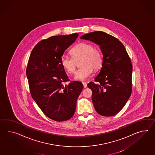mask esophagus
I'll return each instance as SVG.
<instances>
[{"label": "esophagus", "instance_id": "34e87169", "mask_svg": "<svg viewBox=\"0 0 155 155\" xmlns=\"http://www.w3.org/2000/svg\"><path fill=\"white\" fill-rule=\"evenodd\" d=\"M82 83L83 86L84 88H86L87 87V83L86 82H83Z\"/></svg>", "mask_w": 155, "mask_h": 155}]
</instances>
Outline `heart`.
Returning <instances> with one entry per match:
<instances>
[{
	"instance_id": "heart-1",
	"label": "heart",
	"mask_w": 155,
	"mask_h": 155,
	"mask_svg": "<svg viewBox=\"0 0 155 155\" xmlns=\"http://www.w3.org/2000/svg\"><path fill=\"white\" fill-rule=\"evenodd\" d=\"M72 58L64 56L61 59V64L68 73L72 74L75 72L77 62L81 59L82 68L76 72L74 79L78 81H85L91 76L94 70L101 67L103 63V57L101 52L93 45L82 42L76 45L70 51Z\"/></svg>"
}]
</instances>
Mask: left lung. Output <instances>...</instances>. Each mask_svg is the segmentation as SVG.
I'll return each mask as SVG.
<instances>
[{"label": "left lung", "instance_id": "obj_1", "mask_svg": "<svg viewBox=\"0 0 155 155\" xmlns=\"http://www.w3.org/2000/svg\"><path fill=\"white\" fill-rule=\"evenodd\" d=\"M81 39L100 46L103 63L99 74L90 82L92 100L97 113L103 116L118 114L130 97L132 92V65L124 45L118 39L105 32L93 31Z\"/></svg>", "mask_w": 155, "mask_h": 155}]
</instances>
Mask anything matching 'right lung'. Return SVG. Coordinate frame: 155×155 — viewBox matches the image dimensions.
<instances>
[{
	"instance_id": "1",
	"label": "right lung",
	"mask_w": 155,
	"mask_h": 155,
	"mask_svg": "<svg viewBox=\"0 0 155 155\" xmlns=\"http://www.w3.org/2000/svg\"><path fill=\"white\" fill-rule=\"evenodd\" d=\"M78 34L56 35L43 39L31 51L26 70L33 99L49 118L58 122L68 120L75 113L77 100L82 83L69 81L61 59L64 52Z\"/></svg>"
}]
</instances>
